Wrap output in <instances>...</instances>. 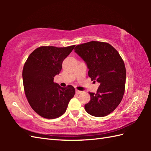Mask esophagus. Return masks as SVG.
<instances>
[{"instance_id":"1","label":"esophagus","mask_w":151,"mask_h":151,"mask_svg":"<svg viewBox=\"0 0 151 151\" xmlns=\"http://www.w3.org/2000/svg\"><path fill=\"white\" fill-rule=\"evenodd\" d=\"M82 93V91H81L76 90V93H77V94H81V93Z\"/></svg>"}]
</instances>
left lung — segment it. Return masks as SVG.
<instances>
[{"mask_svg": "<svg viewBox=\"0 0 151 151\" xmlns=\"http://www.w3.org/2000/svg\"><path fill=\"white\" fill-rule=\"evenodd\" d=\"M75 52L84 61L91 81L100 84L96 93L89 92L90 101L86 111L95 117L111 113L123 97L126 69L123 59L111 45L100 41L78 45Z\"/></svg>", "mask_w": 151, "mask_h": 151, "instance_id": "left-lung-1", "label": "left lung"}]
</instances>
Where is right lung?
Segmentation results:
<instances>
[{
	"label": "right lung",
	"mask_w": 151,
	"mask_h": 151,
	"mask_svg": "<svg viewBox=\"0 0 151 151\" xmlns=\"http://www.w3.org/2000/svg\"><path fill=\"white\" fill-rule=\"evenodd\" d=\"M75 45L67 47H40L32 52L22 69L24 93L32 108L46 119H55L65 113L75 89L62 88L54 77L62 68V62Z\"/></svg>",
	"instance_id": "obj_1"
}]
</instances>
